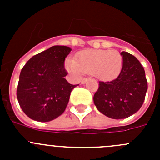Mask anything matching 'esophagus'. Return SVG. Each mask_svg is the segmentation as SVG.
<instances>
[{
	"mask_svg": "<svg viewBox=\"0 0 160 160\" xmlns=\"http://www.w3.org/2000/svg\"><path fill=\"white\" fill-rule=\"evenodd\" d=\"M87 82V78H82L81 80V84H85V83Z\"/></svg>",
	"mask_w": 160,
	"mask_h": 160,
	"instance_id": "obj_1",
	"label": "esophagus"
}]
</instances>
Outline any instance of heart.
Here are the masks:
<instances>
[{"label":"heart","mask_w":160,"mask_h":160,"mask_svg":"<svg viewBox=\"0 0 160 160\" xmlns=\"http://www.w3.org/2000/svg\"><path fill=\"white\" fill-rule=\"evenodd\" d=\"M122 66V57L116 50L89 49L79 53L67 67L73 73H93L98 78L108 80L116 77Z\"/></svg>","instance_id":"1"}]
</instances>
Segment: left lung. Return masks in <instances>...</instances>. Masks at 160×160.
<instances>
[{
	"label": "left lung",
	"instance_id": "8db88e82",
	"mask_svg": "<svg viewBox=\"0 0 160 160\" xmlns=\"http://www.w3.org/2000/svg\"><path fill=\"white\" fill-rule=\"evenodd\" d=\"M122 70L112 81L99 82L94 102L102 114L114 119L130 117L140 109L148 90L145 70L139 61L122 51Z\"/></svg>",
	"mask_w": 160,
	"mask_h": 160
}]
</instances>
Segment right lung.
<instances>
[{"mask_svg":"<svg viewBox=\"0 0 160 160\" xmlns=\"http://www.w3.org/2000/svg\"><path fill=\"white\" fill-rule=\"evenodd\" d=\"M71 49L54 46L34 55L20 73L17 97L28 117L38 122L55 119L65 111L77 85L66 81L65 59Z\"/></svg>","mask_w":160,"mask_h":160,"instance_id":"obj_1","label":"right lung"}]
</instances>
